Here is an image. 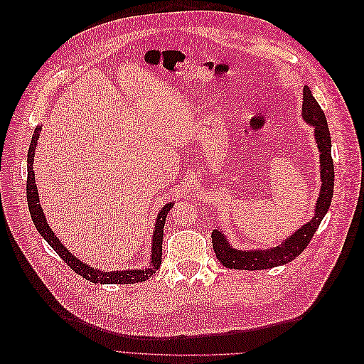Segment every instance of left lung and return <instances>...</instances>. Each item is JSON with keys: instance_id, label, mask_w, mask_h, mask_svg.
I'll list each match as a JSON object with an SVG mask.
<instances>
[{"instance_id": "left-lung-1", "label": "left lung", "mask_w": 364, "mask_h": 364, "mask_svg": "<svg viewBox=\"0 0 364 364\" xmlns=\"http://www.w3.org/2000/svg\"><path fill=\"white\" fill-rule=\"evenodd\" d=\"M302 118L306 124L314 127V139L317 142V149L321 156V193L317 197V203L314 206V215L302 225L299 229L285 238L281 245L269 249H235L229 243L228 237L223 230H213V247L217 259L228 269L237 270H264L284 266L291 262L296 257H299L304 249L310 243L318 225L322 223L325 214L331 205L334 193V164L331 158V135L325 114L322 107L318 106L316 98L308 86L304 87V105H302Z\"/></svg>"}]
</instances>
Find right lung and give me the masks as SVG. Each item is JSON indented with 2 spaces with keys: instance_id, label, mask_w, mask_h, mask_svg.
I'll use <instances>...</instances> for the list:
<instances>
[{
  "instance_id": "obj_1",
  "label": "right lung",
  "mask_w": 364,
  "mask_h": 364,
  "mask_svg": "<svg viewBox=\"0 0 364 364\" xmlns=\"http://www.w3.org/2000/svg\"><path fill=\"white\" fill-rule=\"evenodd\" d=\"M41 130H42V126H38L35 129V134H33V136H31L28 155H27V202H28L31 220H33V223H35L36 229L39 230L41 237L46 240L54 250H56L58 255L65 262H67L77 274H80V277H83L90 282H94V284H135V282H142V281L149 279L151 274L156 273V270L161 266L164 225H165V218H167V214L170 213V209L173 208L174 203L173 202L165 203L161 208V211L158 213L156 222H155V230H153V237H151V255H150L149 266L142 267V269H127V270H114V272H105V270L87 266L86 262L74 257L73 253L60 243V240L54 235L51 228L47 223V218H46V214H43V211H42V206L39 203V194H38L36 182H35L33 161H35V150L38 146Z\"/></svg>"
}]
</instances>
